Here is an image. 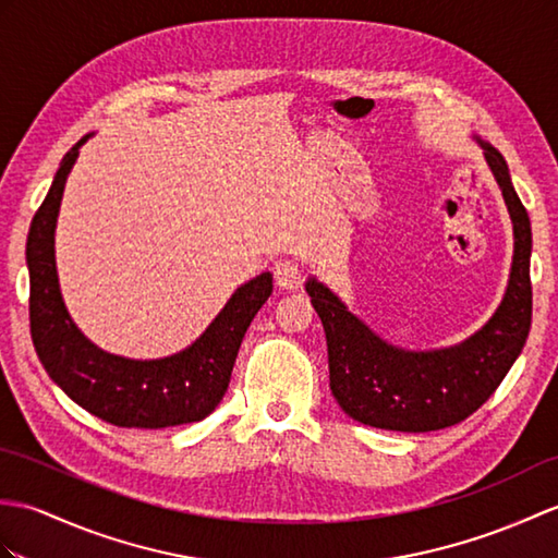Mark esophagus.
I'll list each match as a JSON object with an SVG mask.
<instances>
[{
    "mask_svg": "<svg viewBox=\"0 0 558 558\" xmlns=\"http://www.w3.org/2000/svg\"><path fill=\"white\" fill-rule=\"evenodd\" d=\"M274 276H276V284L282 290H300L304 282L302 268L294 262H290V258H280L274 268Z\"/></svg>",
    "mask_w": 558,
    "mask_h": 558,
    "instance_id": "esophagus-1",
    "label": "esophagus"
}]
</instances>
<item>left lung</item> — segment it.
<instances>
[{
  "label": "left lung",
  "instance_id": "1",
  "mask_svg": "<svg viewBox=\"0 0 558 558\" xmlns=\"http://www.w3.org/2000/svg\"><path fill=\"white\" fill-rule=\"evenodd\" d=\"M507 202L513 223V262L501 304L481 330L442 349H404L383 340L354 316L328 284L311 276L306 292L326 330L332 397L354 421L399 433H430L457 425L481 409L523 352L533 288V232L525 206L511 185L501 154L473 137Z\"/></svg>",
  "mask_w": 558,
  "mask_h": 558
}]
</instances>
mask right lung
<instances>
[{"label":"right lung","instance_id":"right-lung-1","mask_svg":"<svg viewBox=\"0 0 558 558\" xmlns=\"http://www.w3.org/2000/svg\"><path fill=\"white\" fill-rule=\"evenodd\" d=\"M85 135L66 151L37 209L25 262L31 274V335L49 378L77 407L119 427H171L209 416L223 399L232 366L256 311L274 292V276L262 274L232 292L197 340L163 359H128L89 342L63 304L54 232L63 187Z\"/></svg>","mask_w":558,"mask_h":558}]
</instances>
